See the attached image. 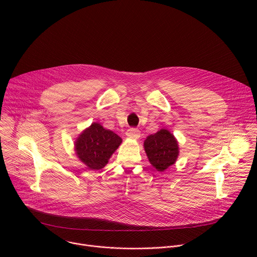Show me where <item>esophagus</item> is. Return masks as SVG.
I'll use <instances>...</instances> for the list:
<instances>
[{
    "instance_id": "34e87169",
    "label": "esophagus",
    "mask_w": 257,
    "mask_h": 257,
    "mask_svg": "<svg viewBox=\"0 0 257 257\" xmlns=\"http://www.w3.org/2000/svg\"><path fill=\"white\" fill-rule=\"evenodd\" d=\"M126 135L131 138H139L140 137V131L136 128H130L127 130Z\"/></svg>"
}]
</instances>
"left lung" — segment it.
Segmentation results:
<instances>
[{
  "label": "left lung",
  "instance_id": "obj_1",
  "mask_svg": "<svg viewBox=\"0 0 257 257\" xmlns=\"http://www.w3.org/2000/svg\"><path fill=\"white\" fill-rule=\"evenodd\" d=\"M144 150L151 164L160 172L174 165L179 155L177 140L166 129H162L146 138Z\"/></svg>",
  "mask_w": 257,
  "mask_h": 257
}]
</instances>
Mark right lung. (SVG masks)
<instances>
[{
    "instance_id": "add662e5",
    "label": "right lung",
    "mask_w": 257,
    "mask_h": 257,
    "mask_svg": "<svg viewBox=\"0 0 257 257\" xmlns=\"http://www.w3.org/2000/svg\"><path fill=\"white\" fill-rule=\"evenodd\" d=\"M122 139L97 123L84 130L75 142L76 154L90 170H100L119 148Z\"/></svg>"
}]
</instances>
